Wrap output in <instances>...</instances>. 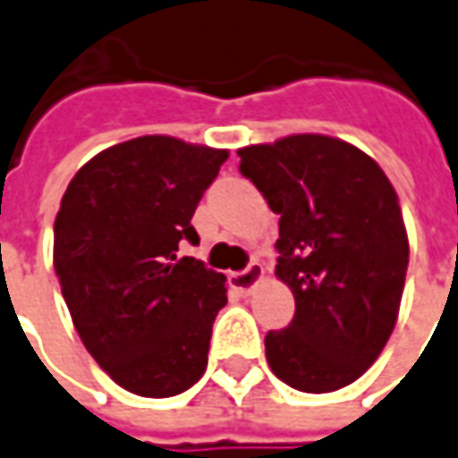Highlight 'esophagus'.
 I'll use <instances>...</instances> for the list:
<instances>
[{"label":"esophagus","mask_w":458,"mask_h":458,"mask_svg":"<svg viewBox=\"0 0 458 458\" xmlns=\"http://www.w3.org/2000/svg\"><path fill=\"white\" fill-rule=\"evenodd\" d=\"M260 278H263V266H260L258 260H253V263H248V268L245 270L233 273V276H230V283H233L235 291H241L242 295H248L255 285L260 283Z\"/></svg>","instance_id":"34e87169"}]
</instances>
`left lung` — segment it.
<instances>
[{
	"label": "left lung",
	"mask_w": 458,
	"mask_h": 458,
	"mask_svg": "<svg viewBox=\"0 0 458 458\" xmlns=\"http://www.w3.org/2000/svg\"><path fill=\"white\" fill-rule=\"evenodd\" d=\"M241 173L281 216V278L295 298L266 359L283 384L328 394L366 373L396 326L409 238L396 190L373 157L328 135L238 150Z\"/></svg>",
	"instance_id": "obj_1"
}]
</instances>
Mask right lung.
I'll return each instance as SVG.
<instances>
[{
  "label": "right lung",
  "mask_w": 458,
  "mask_h": 458,
  "mask_svg": "<svg viewBox=\"0 0 458 458\" xmlns=\"http://www.w3.org/2000/svg\"><path fill=\"white\" fill-rule=\"evenodd\" d=\"M228 150L145 135L112 145L67 185L55 270L89 356L124 391L167 399L200 381L225 276L177 258Z\"/></svg>",
  "instance_id": "add662e5"
}]
</instances>
